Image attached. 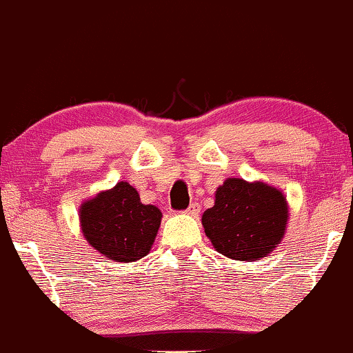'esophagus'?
<instances>
[{"instance_id":"esophagus-1","label":"esophagus","mask_w":353,"mask_h":353,"mask_svg":"<svg viewBox=\"0 0 353 353\" xmlns=\"http://www.w3.org/2000/svg\"><path fill=\"white\" fill-rule=\"evenodd\" d=\"M199 211H201V208H199L198 203H191L188 206V210H186V214L190 216H198Z\"/></svg>"}]
</instances>
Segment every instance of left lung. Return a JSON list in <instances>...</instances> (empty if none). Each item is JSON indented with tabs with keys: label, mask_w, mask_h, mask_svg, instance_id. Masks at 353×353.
Segmentation results:
<instances>
[{
	"label": "left lung",
	"mask_w": 353,
	"mask_h": 353,
	"mask_svg": "<svg viewBox=\"0 0 353 353\" xmlns=\"http://www.w3.org/2000/svg\"><path fill=\"white\" fill-rule=\"evenodd\" d=\"M201 223L219 254L241 262L260 260L285 236L288 203L280 190L262 181L228 178Z\"/></svg>",
	"instance_id": "8db88e82"
}]
</instances>
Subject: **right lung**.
<instances>
[{
	"instance_id": "1",
	"label": "right lung",
	"mask_w": 353,
	"mask_h": 353,
	"mask_svg": "<svg viewBox=\"0 0 353 353\" xmlns=\"http://www.w3.org/2000/svg\"><path fill=\"white\" fill-rule=\"evenodd\" d=\"M160 221L159 208L142 204L137 190L128 181H119L80 206L85 239L111 262H136L149 254Z\"/></svg>"
}]
</instances>
